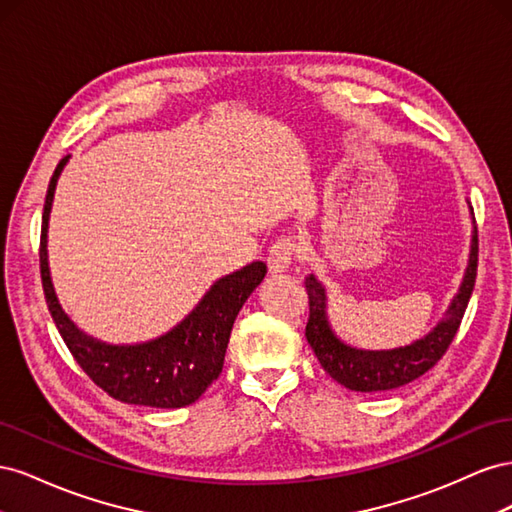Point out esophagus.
Returning a JSON list of instances; mask_svg holds the SVG:
<instances>
[{"label": "esophagus", "mask_w": 512, "mask_h": 512, "mask_svg": "<svg viewBox=\"0 0 512 512\" xmlns=\"http://www.w3.org/2000/svg\"><path fill=\"white\" fill-rule=\"evenodd\" d=\"M299 254V245L294 239H280L271 245L267 254V267L271 273H286L292 258Z\"/></svg>", "instance_id": "34e87169"}]
</instances>
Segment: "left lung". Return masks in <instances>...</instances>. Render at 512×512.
<instances>
[{
	"mask_svg": "<svg viewBox=\"0 0 512 512\" xmlns=\"http://www.w3.org/2000/svg\"><path fill=\"white\" fill-rule=\"evenodd\" d=\"M470 215L472 243L461 286L444 312V318L425 337L416 339V342L408 346H399L393 350H365L346 344L342 337H337L329 322L327 290H324L316 275L305 277V288L309 297V320L305 327V337L307 344L312 346L314 354L318 356L320 365L333 380L356 393L391 391L421 378L425 371H429L442 359L446 348L453 342L463 314H466L476 282L478 232L472 207Z\"/></svg>",
	"mask_w": 512,
	"mask_h": 512,
	"instance_id": "1",
	"label": "left lung"
}]
</instances>
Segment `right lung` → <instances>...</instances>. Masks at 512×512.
<instances>
[{
	"mask_svg": "<svg viewBox=\"0 0 512 512\" xmlns=\"http://www.w3.org/2000/svg\"><path fill=\"white\" fill-rule=\"evenodd\" d=\"M68 160L70 156L57 164L46 190L40 237L42 288L59 335L64 337L85 374L123 404L149 408H183L194 404L222 374L232 324L247 297L265 280L267 265L256 260L220 277L177 327L156 339L130 346L100 342L83 333L61 309L46 252L57 179Z\"/></svg>",
	"mask_w": 512,
	"mask_h": 512,
	"instance_id": "right-lung-1",
	"label": "right lung"
}]
</instances>
